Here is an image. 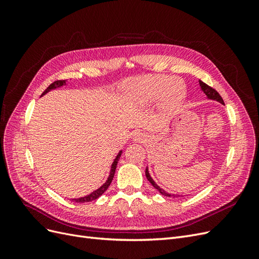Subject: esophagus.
Returning a JSON list of instances; mask_svg holds the SVG:
<instances>
[{
	"instance_id": "1",
	"label": "esophagus",
	"mask_w": 259,
	"mask_h": 259,
	"mask_svg": "<svg viewBox=\"0 0 259 259\" xmlns=\"http://www.w3.org/2000/svg\"><path fill=\"white\" fill-rule=\"evenodd\" d=\"M133 139H134V142L144 143L145 140L147 139V137H146L145 134H143V133H136V134L134 135V137H133Z\"/></svg>"
}]
</instances>
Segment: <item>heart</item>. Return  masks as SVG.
Listing matches in <instances>:
<instances>
[{
  "label": "heart",
  "mask_w": 259,
  "mask_h": 259,
  "mask_svg": "<svg viewBox=\"0 0 259 259\" xmlns=\"http://www.w3.org/2000/svg\"><path fill=\"white\" fill-rule=\"evenodd\" d=\"M176 81L165 75H148L138 80L133 88L137 103L143 106H149L158 101L159 107L164 110L175 108L182 95L178 94V86L173 85Z\"/></svg>",
  "instance_id": "heart-1"
}]
</instances>
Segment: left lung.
<instances>
[{"label": "left lung", "instance_id": "obj_1", "mask_svg": "<svg viewBox=\"0 0 259 259\" xmlns=\"http://www.w3.org/2000/svg\"><path fill=\"white\" fill-rule=\"evenodd\" d=\"M199 84H200L201 91L205 94V96H206V98H207V99L215 100V101H218V103H221L222 105H225V104H224V100H223V98L221 97V95H219V94H218L214 89H211L210 86H208L207 84H205L204 82L201 81V80H199ZM146 177H147V179L149 180V182H150V184H151V185L155 188V189L158 190L162 195H165V197H173V198L179 197L178 194H171V193L166 192L165 190L162 189V188H161L160 186H158V184H155V182H154V180L152 179V177L150 176V173H149V168H148V166H147V168H146Z\"/></svg>", "mask_w": 259, "mask_h": 259}]
</instances>
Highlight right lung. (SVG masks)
<instances>
[{
	"instance_id": "1",
	"label": "right lung",
	"mask_w": 259,
	"mask_h": 259,
	"mask_svg": "<svg viewBox=\"0 0 259 259\" xmlns=\"http://www.w3.org/2000/svg\"><path fill=\"white\" fill-rule=\"evenodd\" d=\"M65 85H67V80H60V81L54 82V83H52V84L49 86L48 89H46V90L43 92V94H42L41 96L45 95V94H48L49 92H51V91H53V90L59 89V88H61V86H65ZM121 154H122V150L119 151V153H117L116 156H115V159L113 160V162H112V164H111L110 173H109V176H108V178H107V180H106L104 185H101V186L98 188V189H96L95 191L91 192V193L88 194V195H85V197H81V198H77V199H70V200L73 201V202H76V203H84V202H91V201H94V200L98 199V198L100 197V195L103 194V193L108 189V187L110 186V184H111V182H112V179H113V177H114V173H115V169H116L117 162H119V159H120Z\"/></svg>"
}]
</instances>
